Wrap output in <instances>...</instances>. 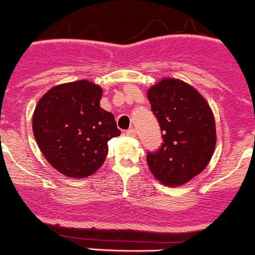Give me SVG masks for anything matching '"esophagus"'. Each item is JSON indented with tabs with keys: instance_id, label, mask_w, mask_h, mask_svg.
Segmentation results:
<instances>
[{
	"instance_id": "esophagus-1",
	"label": "esophagus",
	"mask_w": 255,
	"mask_h": 255,
	"mask_svg": "<svg viewBox=\"0 0 255 255\" xmlns=\"http://www.w3.org/2000/svg\"><path fill=\"white\" fill-rule=\"evenodd\" d=\"M126 135H129V136H132V138H134V136H136V130L135 129H129V130H126Z\"/></svg>"
}]
</instances>
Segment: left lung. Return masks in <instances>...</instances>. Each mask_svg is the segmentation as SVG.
I'll return each instance as SVG.
<instances>
[{
  "instance_id": "8db88e82",
  "label": "left lung",
  "mask_w": 255,
  "mask_h": 255,
  "mask_svg": "<svg viewBox=\"0 0 255 255\" xmlns=\"http://www.w3.org/2000/svg\"><path fill=\"white\" fill-rule=\"evenodd\" d=\"M151 110L162 143L147 152L154 178L165 186H180L201 173L214 152V116L196 89L175 78H164L148 90Z\"/></svg>"
}]
</instances>
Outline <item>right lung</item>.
Segmentation results:
<instances>
[{"instance_id": "add662e5", "label": "right lung", "mask_w": 255, "mask_h": 255, "mask_svg": "<svg viewBox=\"0 0 255 255\" xmlns=\"http://www.w3.org/2000/svg\"><path fill=\"white\" fill-rule=\"evenodd\" d=\"M102 90L86 80L58 85L38 101L33 134L51 166L71 178H86L103 165L107 142L121 134L112 113L101 108Z\"/></svg>"}]
</instances>
